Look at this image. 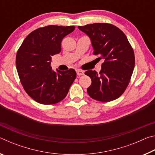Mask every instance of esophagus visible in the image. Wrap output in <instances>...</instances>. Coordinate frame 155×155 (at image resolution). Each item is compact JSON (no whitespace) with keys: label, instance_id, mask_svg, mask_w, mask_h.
Listing matches in <instances>:
<instances>
[{"label":"esophagus","instance_id":"1","mask_svg":"<svg viewBox=\"0 0 155 155\" xmlns=\"http://www.w3.org/2000/svg\"><path fill=\"white\" fill-rule=\"evenodd\" d=\"M77 74L78 76H82L84 74V72L83 71V70H77Z\"/></svg>","mask_w":155,"mask_h":155}]
</instances>
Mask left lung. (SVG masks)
I'll use <instances>...</instances> for the list:
<instances>
[{
	"mask_svg": "<svg viewBox=\"0 0 155 155\" xmlns=\"http://www.w3.org/2000/svg\"><path fill=\"white\" fill-rule=\"evenodd\" d=\"M78 29L90 38L94 54L103 59L100 73L87 70L85 74L91 79L87 91L91 98L109 102L124 93L135 67V54L122 31L107 23L79 26Z\"/></svg>",
	"mask_w": 155,
	"mask_h": 155,
	"instance_id": "1",
	"label": "left lung"
}]
</instances>
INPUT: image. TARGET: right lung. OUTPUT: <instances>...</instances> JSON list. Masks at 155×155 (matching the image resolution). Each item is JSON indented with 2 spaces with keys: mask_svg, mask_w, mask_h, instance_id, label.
Returning <instances> with one entry per match:
<instances>
[{
  "mask_svg": "<svg viewBox=\"0 0 155 155\" xmlns=\"http://www.w3.org/2000/svg\"><path fill=\"white\" fill-rule=\"evenodd\" d=\"M75 29L74 26L50 25L33 31L18 49L15 65L20 82L31 98L43 104H53L67 96L77 73L74 69L57 72L51 57L59 54L61 41Z\"/></svg>",
  "mask_w": 155,
  "mask_h": 155,
  "instance_id": "right-lung-1",
  "label": "right lung"
}]
</instances>
